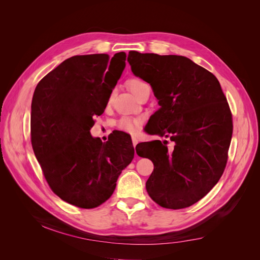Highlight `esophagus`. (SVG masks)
I'll return each mask as SVG.
<instances>
[{
    "label": "esophagus",
    "mask_w": 260,
    "mask_h": 260,
    "mask_svg": "<svg viewBox=\"0 0 260 260\" xmlns=\"http://www.w3.org/2000/svg\"><path fill=\"white\" fill-rule=\"evenodd\" d=\"M132 141H133V145H134V147H136V145L138 144V139L136 138V137H132Z\"/></svg>",
    "instance_id": "34e87169"
}]
</instances>
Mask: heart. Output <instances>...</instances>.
<instances>
[{"label":"heart","instance_id":"obj_1","mask_svg":"<svg viewBox=\"0 0 260 260\" xmlns=\"http://www.w3.org/2000/svg\"><path fill=\"white\" fill-rule=\"evenodd\" d=\"M127 85H128L131 91L133 92V94L136 97V94L138 93V91L141 89V87L146 85V83H144V82L141 81L140 79L133 78V79L128 80ZM140 123H141V119H136V118H131V117H123L117 122V127L120 131L124 132V133L135 134L136 132L138 131V128L140 126Z\"/></svg>","mask_w":260,"mask_h":260}]
</instances>
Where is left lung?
Masks as SVG:
<instances>
[{
    "label": "left lung",
    "instance_id": "1",
    "mask_svg": "<svg viewBox=\"0 0 260 260\" xmlns=\"http://www.w3.org/2000/svg\"><path fill=\"white\" fill-rule=\"evenodd\" d=\"M127 61L160 106L146 132L175 143L172 149L167 140L136 146L138 156L154 163L147 193L162 208L190 207L216 185L226 166L233 123L219 81L182 56L129 51Z\"/></svg>",
    "mask_w": 260,
    "mask_h": 260
}]
</instances>
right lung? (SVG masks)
<instances>
[{
    "label": "right lung",
    "mask_w": 260,
    "mask_h": 260,
    "mask_svg": "<svg viewBox=\"0 0 260 260\" xmlns=\"http://www.w3.org/2000/svg\"><path fill=\"white\" fill-rule=\"evenodd\" d=\"M125 52L74 56L41 80L30 114L31 145L52 192L82 209H93L114 193L132 162L131 136L114 131L93 138L94 116L103 114L125 68Z\"/></svg>",
    "instance_id": "add662e5"
}]
</instances>
